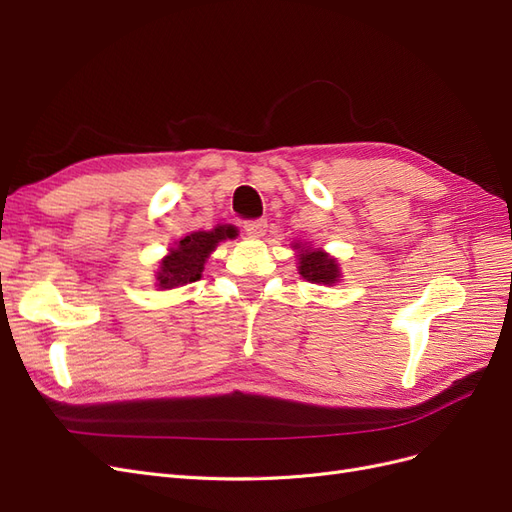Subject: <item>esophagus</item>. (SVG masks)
<instances>
[{"label":"esophagus","mask_w":512,"mask_h":512,"mask_svg":"<svg viewBox=\"0 0 512 512\" xmlns=\"http://www.w3.org/2000/svg\"><path fill=\"white\" fill-rule=\"evenodd\" d=\"M243 230H245V235H250V237H254V239H260V237H265V232H267V220H247V222H243Z\"/></svg>","instance_id":"34e87169"}]
</instances>
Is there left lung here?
Returning a JSON list of instances; mask_svg holds the SVG:
<instances>
[{"mask_svg": "<svg viewBox=\"0 0 512 512\" xmlns=\"http://www.w3.org/2000/svg\"><path fill=\"white\" fill-rule=\"evenodd\" d=\"M294 250L299 252V273L303 275V280L312 282V284H324V286H333L339 282V265L333 256L322 250H312L309 245L294 243Z\"/></svg>", "mask_w": 512, "mask_h": 512, "instance_id": "left-lung-1", "label": "left lung"}]
</instances>
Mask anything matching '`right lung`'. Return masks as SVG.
<instances>
[{"mask_svg": "<svg viewBox=\"0 0 512 512\" xmlns=\"http://www.w3.org/2000/svg\"><path fill=\"white\" fill-rule=\"evenodd\" d=\"M232 237H237V228L228 224L215 226L213 230H198L183 237L175 247H170L168 256L162 258L156 275V286L160 290H170L200 280L209 254L218 247L220 241Z\"/></svg>", "mask_w": 512, "mask_h": 512, "instance_id": "obj_1", "label": "right lung"}]
</instances>
